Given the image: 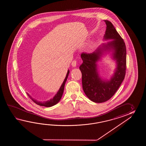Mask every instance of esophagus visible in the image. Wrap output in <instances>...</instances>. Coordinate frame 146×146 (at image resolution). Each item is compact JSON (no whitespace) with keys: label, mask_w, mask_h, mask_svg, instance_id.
I'll use <instances>...</instances> for the list:
<instances>
[{"label":"esophagus","mask_w":146,"mask_h":146,"mask_svg":"<svg viewBox=\"0 0 146 146\" xmlns=\"http://www.w3.org/2000/svg\"><path fill=\"white\" fill-rule=\"evenodd\" d=\"M72 65L73 67H76V66H77V62L76 60H74L72 61Z\"/></svg>","instance_id":"esophagus-1"}]
</instances>
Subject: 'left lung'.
I'll return each mask as SVG.
<instances>
[{"instance_id": "left-lung-1", "label": "left lung", "mask_w": 146, "mask_h": 146, "mask_svg": "<svg viewBox=\"0 0 146 146\" xmlns=\"http://www.w3.org/2000/svg\"><path fill=\"white\" fill-rule=\"evenodd\" d=\"M106 25L103 43L93 53H82L83 60L79 69L82 73L84 92L95 103H102L110 99L118 90L124 79L126 67V48L123 39L111 22L104 20ZM110 54L116 64V68L109 80L99 76L97 62L104 55Z\"/></svg>"}]
</instances>
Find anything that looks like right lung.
Here are the masks:
<instances>
[{
  "mask_svg": "<svg viewBox=\"0 0 146 146\" xmlns=\"http://www.w3.org/2000/svg\"><path fill=\"white\" fill-rule=\"evenodd\" d=\"M69 74V70H68V72L66 74L65 78L64 79V81H63L62 84L61 85V86L59 88V90L58 91V92H57L56 94L55 95V96L53 97V98L48 100L46 101H43V102H41V101H38L34 99L32 96L27 93L28 96H29V98L31 99L35 103H36L37 105L40 106H43L45 107H51L52 106L56 105L57 103L59 102V101L61 99L62 97L63 92H64V87L65 85L66 82L67 81V79L68 77Z\"/></svg>",
  "mask_w": 146,
  "mask_h": 146,
  "instance_id": "add662e5",
  "label": "right lung"
}]
</instances>
